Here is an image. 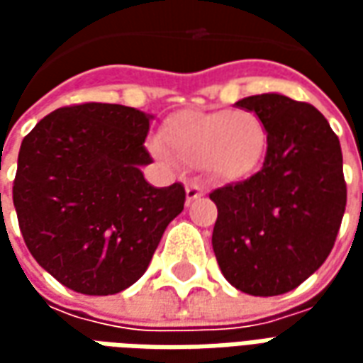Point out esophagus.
<instances>
[{"mask_svg": "<svg viewBox=\"0 0 363 363\" xmlns=\"http://www.w3.org/2000/svg\"><path fill=\"white\" fill-rule=\"evenodd\" d=\"M204 186L198 181L189 182V184H186V200H189V204L190 202H194V200H198L200 196H204Z\"/></svg>", "mask_w": 363, "mask_h": 363, "instance_id": "34e87169", "label": "esophagus"}]
</instances>
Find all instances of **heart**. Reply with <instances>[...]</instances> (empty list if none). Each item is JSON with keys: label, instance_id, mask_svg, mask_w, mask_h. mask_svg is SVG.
Wrapping results in <instances>:
<instances>
[{"label": "heart", "instance_id": "obj_1", "mask_svg": "<svg viewBox=\"0 0 363 363\" xmlns=\"http://www.w3.org/2000/svg\"><path fill=\"white\" fill-rule=\"evenodd\" d=\"M161 140L166 147L157 145V155L169 159L171 153L186 165H202L225 182L251 177L268 145L264 122L247 108L177 112L161 128Z\"/></svg>", "mask_w": 363, "mask_h": 363}]
</instances>
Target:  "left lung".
I'll return each instance as SVG.
<instances>
[{"label": "left lung", "mask_w": 363, "mask_h": 363, "mask_svg": "<svg viewBox=\"0 0 363 363\" xmlns=\"http://www.w3.org/2000/svg\"><path fill=\"white\" fill-rule=\"evenodd\" d=\"M237 106L268 134L259 173L210 194L212 245L221 272L249 296H280L303 284L335 247L346 210L338 135L313 104L264 93Z\"/></svg>", "instance_id": "1"}]
</instances>
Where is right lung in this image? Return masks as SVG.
I'll return each mask as SVG.
<instances>
[{"instance_id":"1","label":"right lung","mask_w":363,"mask_h":363,"mask_svg":"<svg viewBox=\"0 0 363 363\" xmlns=\"http://www.w3.org/2000/svg\"><path fill=\"white\" fill-rule=\"evenodd\" d=\"M150 116L132 106H62L21 143L13 204L25 245L60 284L85 296L130 288L182 212L181 182L155 189L140 167Z\"/></svg>"}]
</instances>
